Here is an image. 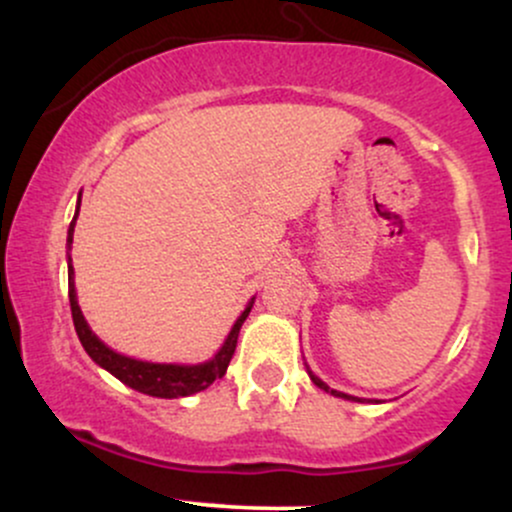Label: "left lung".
Wrapping results in <instances>:
<instances>
[{
    "mask_svg": "<svg viewBox=\"0 0 512 512\" xmlns=\"http://www.w3.org/2000/svg\"><path fill=\"white\" fill-rule=\"evenodd\" d=\"M308 373H310V370H308ZM310 380H313V383H315L317 387H320V390H325V392H332V395H334V397H344V399H356V402H363V399H358V397H351V395H344V392L330 390V387H327L325 383H322V380H320V378H315V375H313V373H310Z\"/></svg>",
    "mask_w": 512,
    "mask_h": 512,
    "instance_id": "obj_1",
    "label": "left lung"
}]
</instances>
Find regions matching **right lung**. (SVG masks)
Returning a JSON list of instances; mask_svg holds the SVG:
<instances>
[{
	"instance_id": "add662e5",
	"label": "right lung",
	"mask_w": 512,
	"mask_h": 512,
	"mask_svg": "<svg viewBox=\"0 0 512 512\" xmlns=\"http://www.w3.org/2000/svg\"><path fill=\"white\" fill-rule=\"evenodd\" d=\"M76 214H79V209H76ZM74 223H76V216H74L72 226H69L67 245H72V240H74ZM67 257H69V252H67ZM69 305H72V317H74L76 334H79V342L86 349V354L91 356L98 366L108 370V373H113L120 383L129 385L132 390L144 392V395H151V397L175 399V397H187V395H195V392L207 390L214 380H219L226 375L228 363H231L233 354H236L238 332H240V327H243L245 317L250 315L252 301L248 303V308L243 310V315L236 320V325H233V330H231V334H228L226 344L221 346L219 354H216L207 363H199V366L146 363V361H137V358H127L122 354H115L113 349H108V346H105L101 339L91 332V327L86 325L79 303H76L72 257H69Z\"/></svg>"
}]
</instances>
